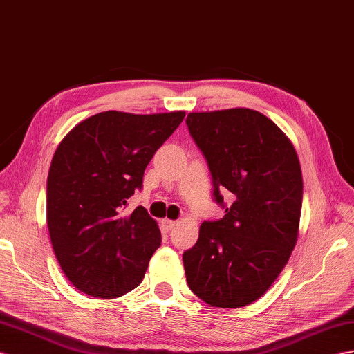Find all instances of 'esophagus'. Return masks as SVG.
Returning <instances> with one entry per match:
<instances>
[{
  "label": "esophagus",
  "instance_id": "obj_1",
  "mask_svg": "<svg viewBox=\"0 0 354 354\" xmlns=\"http://www.w3.org/2000/svg\"><path fill=\"white\" fill-rule=\"evenodd\" d=\"M161 224H162V227H165L166 230H170V229H174L175 225H176V221L175 220H162L161 221Z\"/></svg>",
  "mask_w": 354,
  "mask_h": 354
}]
</instances>
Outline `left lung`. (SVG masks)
<instances>
[{"mask_svg":"<svg viewBox=\"0 0 354 354\" xmlns=\"http://www.w3.org/2000/svg\"><path fill=\"white\" fill-rule=\"evenodd\" d=\"M187 127L209 166L214 201L225 209L202 223L184 252L188 287L212 306L250 305L296 245L304 189L296 149L274 121L245 107L188 113ZM221 192L235 202L225 205Z\"/></svg>","mask_w":354,"mask_h":354,"instance_id":"8db88e82","label":"left lung"}]
</instances>
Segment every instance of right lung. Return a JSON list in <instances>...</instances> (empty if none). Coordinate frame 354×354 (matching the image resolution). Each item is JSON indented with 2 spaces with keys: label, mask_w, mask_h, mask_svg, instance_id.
Masks as SVG:
<instances>
[{
  "label": "right lung",
  "mask_w": 354,
  "mask_h": 354,
  "mask_svg": "<svg viewBox=\"0 0 354 354\" xmlns=\"http://www.w3.org/2000/svg\"><path fill=\"white\" fill-rule=\"evenodd\" d=\"M184 116L107 111L58 145L48 175V229L62 272L80 292L113 299L142 283L161 233L143 206L122 212Z\"/></svg>",
  "instance_id": "1"
}]
</instances>
